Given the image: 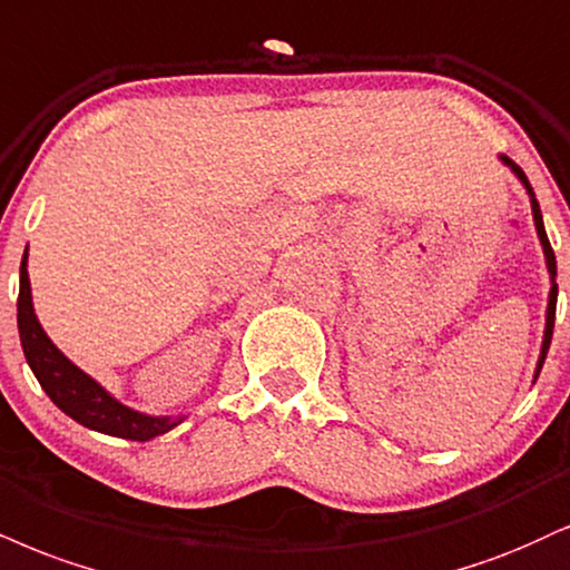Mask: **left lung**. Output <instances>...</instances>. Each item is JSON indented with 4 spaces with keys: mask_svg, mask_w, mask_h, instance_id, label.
Instances as JSON below:
<instances>
[{
    "mask_svg": "<svg viewBox=\"0 0 570 570\" xmlns=\"http://www.w3.org/2000/svg\"><path fill=\"white\" fill-rule=\"evenodd\" d=\"M502 159L510 164L512 169H515V175L523 180V185L528 188V194H531V209H533V223H537V230H539V238H541V246H544V257H547V267H550L552 278L558 276V265H554V252L550 246V238H547V230H544V223H541V209H539V202L533 198V188L531 183H528V177L523 169L518 167V164H512L507 156H502ZM554 305H558V284H552L550 289V307H547V332H544V345H541V358H539V372H541V363H544L547 358V351H550V342H552V326H554Z\"/></svg>",
    "mask_w": 570,
    "mask_h": 570,
    "instance_id": "8db88e82",
    "label": "left lung"
}]
</instances>
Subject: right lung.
Wrapping results in <instances>:
<instances>
[{"label":"right lung","instance_id":"right-lung-1","mask_svg":"<svg viewBox=\"0 0 570 570\" xmlns=\"http://www.w3.org/2000/svg\"><path fill=\"white\" fill-rule=\"evenodd\" d=\"M18 332L20 345H23L26 361H29L33 376L50 401L60 411H66L71 420L85 424L98 433L127 438V441H148L167 430H173L180 420H159V416L137 414V411L121 406L102 390L98 382L89 380L81 368L73 366L58 347L47 340L39 326L31 305V284L29 271H26V255L20 263V292H18Z\"/></svg>","mask_w":570,"mask_h":570}]
</instances>
